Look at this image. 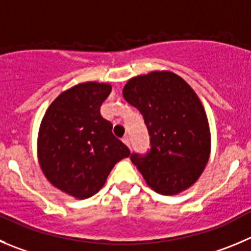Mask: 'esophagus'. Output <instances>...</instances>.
Masks as SVG:
<instances>
[{"label":"esophagus","mask_w":251,"mask_h":251,"mask_svg":"<svg viewBox=\"0 0 251 251\" xmlns=\"http://www.w3.org/2000/svg\"><path fill=\"white\" fill-rule=\"evenodd\" d=\"M122 142L124 143L126 145H128V147H130V142H129V137L128 135H124L123 138H122Z\"/></svg>","instance_id":"esophagus-1"}]
</instances>
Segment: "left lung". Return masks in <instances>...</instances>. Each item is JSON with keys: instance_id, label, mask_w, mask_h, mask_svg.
Instances as JSON below:
<instances>
[{"instance_id": "8db88e82", "label": "left lung", "mask_w": 251, "mask_h": 251, "mask_svg": "<svg viewBox=\"0 0 251 251\" xmlns=\"http://www.w3.org/2000/svg\"><path fill=\"white\" fill-rule=\"evenodd\" d=\"M123 96L139 109L149 132L150 149L130 155L148 185L160 195L190 187L211 150L208 121L195 91L175 74L154 71L130 78Z\"/></svg>"}]
</instances>
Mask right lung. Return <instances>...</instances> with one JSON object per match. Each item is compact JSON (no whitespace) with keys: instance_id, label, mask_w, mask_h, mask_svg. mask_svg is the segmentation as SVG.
Wrapping results in <instances>:
<instances>
[{"instance_id":"obj_1","label":"right lung","mask_w":251,"mask_h":251,"mask_svg":"<svg viewBox=\"0 0 251 251\" xmlns=\"http://www.w3.org/2000/svg\"><path fill=\"white\" fill-rule=\"evenodd\" d=\"M111 90L107 83L76 85L50 104L40 126L43 173L55 187L77 199L99 192L113 166L130 155L100 112Z\"/></svg>"}]
</instances>
